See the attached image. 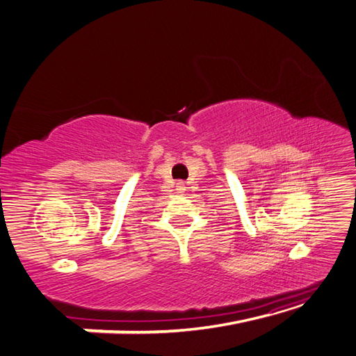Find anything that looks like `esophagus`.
Masks as SVG:
<instances>
[{"label": "esophagus", "mask_w": 356, "mask_h": 356, "mask_svg": "<svg viewBox=\"0 0 356 356\" xmlns=\"http://www.w3.org/2000/svg\"><path fill=\"white\" fill-rule=\"evenodd\" d=\"M176 190H177V193H185L186 184H185V182H177V184H176Z\"/></svg>", "instance_id": "obj_1"}]
</instances>
